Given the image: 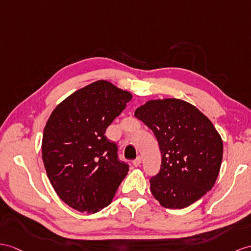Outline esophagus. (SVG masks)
<instances>
[{"label":"esophagus","instance_id":"obj_1","mask_svg":"<svg viewBox=\"0 0 251 251\" xmlns=\"http://www.w3.org/2000/svg\"><path fill=\"white\" fill-rule=\"evenodd\" d=\"M140 164H142V157L140 156H138V157H136L135 160L133 161V165L135 167H138V166H140Z\"/></svg>","mask_w":251,"mask_h":251}]
</instances>
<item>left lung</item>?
I'll return each mask as SVG.
<instances>
[{
  "mask_svg": "<svg viewBox=\"0 0 251 251\" xmlns=\"http://www.w3.org/2000/svg\"><path fill=\"white\" fill-rule=\"evenodd\" d=\"M135 117L152 130L162 153L150 189L167 209L194 203L215 184L223 161V139L211 120L191 103L176 98L150 100Z\"/></svg>",
  "mask_w": 251,
  "mask_h": 251,
  "instance_id": "left-lung-1",
  "label": "left lung"
}]
</instances>
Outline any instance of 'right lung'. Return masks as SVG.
<instances>
[{"label": "right lung", "mask_w": 251, "mask_h": 251, "mask_svg": "<svg viewBox=\"0 0 251 251\" xmlns=\"http://www.w3.org/2000/svg\"><path fill=\"white\" fill-rule=\"evenodd\" d=\"M132 99L131 93L100 79L75 91L49 117L42 136V161L55 192L78 212L94 214L115 196L129 165L104 135Z\"/></svg>", "instance_id": "obj_1"}]
</instances>
